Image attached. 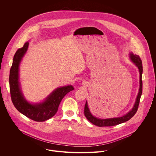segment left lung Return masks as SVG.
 I'll use <instances>...</instances> for the list:
<instances>
[{
  "mask_svg": "<svg viewBox=\"0 0 156 156\" xmlns=\"http://www.w3.org/2000/svg\"><path fill=\"white\" fill-rule=\"evenodd\" d=\"M130 58H131V60H132V62L138 67V69L140 71V90H139V93H138L134 107H133V108L129 111L128 114H126V115H125L121 117L108 119H99L94 117V116L92 115V114H91L90 111V110H89V108L87 107V102H86V104L84 105V114L85 117H86V119L93 124H94L96 126H100V127L115 126V125H117L119 124L124 123L126 121H128L136 113L138 108L139 104H140V98H141L142 92H143V82H142L143 64H142V61L139 55H134L133 54L131 53Z\"/></svg>",
  "mask_w": 156,
  "mask_h": 156,
  "instance_id": "1",
  "label": "left lung"
}]
</instances>
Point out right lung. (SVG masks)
<instances>
[{"label":"right lung","instance_id":"obj_1","mask_svg":"<svg viewBox=\"0 0 156 156\" xmlns=\"http://www.w3.org/2000/svg\"><path fill=\"white\" fill-rule=\"evenodd\" d=\"M29 42H26L18 49L14 55L11 66L9 84L12 101L15 107L20 113L36 122L46 121L52 117L57 112L59 104L63 97L74 90L72 86H66L56 89L42 103L31 104L24 98L20 90L18 81L19 65L22 57L26 53Z\"/></svg>","mask_w":156,"mask_h":156}]
</instances>
